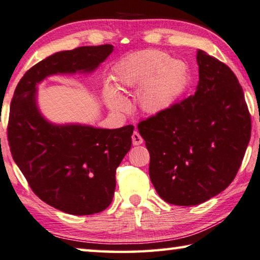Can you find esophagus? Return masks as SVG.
<instances>
[{
    "instance_id": "34e87169",
    "label": "esophagus",
    "mask_w": 260,
    "mask_h": 260,
    "mask_svg": "<svg viewBox=\"0 0 260 260\" xmlns=\"http://www.w3.org/2000/svg\"><path fill=\"white\" fill-rule=\"evenodd\" d=\"M132 142H133L134 146H140L143 143V139L141 138V135L139 134V132L135 131L133 134H132Z\"/></svg>"
}]
</instances>
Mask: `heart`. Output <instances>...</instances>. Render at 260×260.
Listing matches in <instances>:
<instances>
[{
  "mask_svg": "<svg viewBox=\"0 0 260 260\" xmlns=\"http://www.w3.org/2000/svg\"><path fill=\"white\" fill-rule=\"evenodd\" d=\"M115 85L120 90L140 88L137 104L143 113L160 115L177 104L186 91L189 82L187 64L171 60L166 52L143 49L121 61L115 71ZM105 104L114 112H126L128 104L112 85H105L103 91Z\"/></svg>",
  "mask_w": 260,
  "mask_h": 260,
  "instance_id": "b5f03b06",
  "label": "heart"
}]
</instances>
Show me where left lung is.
Here are the masks:
<instances>
[{"mask_svg": "<svg viewBox=\"0 0 260 260\" xmlns=\"http://www.w3.org/2000/svg\"><path fill=\"white\" fill-rule=\"evenodd\" d=\"M197 63L196 93L138 125L156 192L178 206L199 205L224 191L251 137L244 92L232 69L201 49Z\"/></svg>", "mask_w": 260, "mask_h": 260, "instance_id": "8db88e82", "label": "left lung"}]
</instances>
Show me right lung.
Here are the masks:
<instances>
[{"label":"right lung","instance_id":"right-lung-1","mask_svg":"<svg viewBox=\"0 0 260 260\" xmlns=\"http://www.w3.org/2000/svg\"><path fill=\"white\" fill-rule=\"evenodd\" d=\"M112 52V45L56 52L24 74L11 101L12 158L41 200L73 215L100 213L112 203L115 170L131 149L134 126L49 121L38 106V84L53 75L92 74Z\"/></svg>","mask_w":260,"mask_h":260}]
</instances>
